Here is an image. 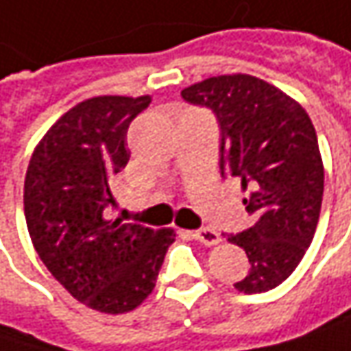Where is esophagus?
Returning <instances> with one entry per match:
<instances>
[{
  "label": "esophagus",
  "mask_w": 351,
  "mask_h": 351,
  "mask_svg": "<svg viewBox=\"0 0 351 351\" xmlns=\"http://www.w3.org/2000/svg\"><path fill=\"white\" fill-rule=\"evenodd\" d=\"M193 238L198 240L200 244H206V246H215L220 242V234H218L217 230H213V228H202V230H196L193 232Z\"/></svg>",
  "instance_id": "34e87169"
}]
</instances>
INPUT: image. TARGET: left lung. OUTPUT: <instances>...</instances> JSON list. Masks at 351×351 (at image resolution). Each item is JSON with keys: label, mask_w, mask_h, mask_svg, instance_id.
Masks as SVG:
<instances>
[{"label": "left lung", "mask_w": 351, "mask_h": 351, "mask_svg": "<svg viewBox=\"0 0 351 351\" xmlns=\"http://www.w3.org/2000/svg\"><path fill=\"white\" fill-rule=\"evenodd\" d=\"M189 103L218 117L220 171L242 180L252 226L228 238L244 248L250 272L234 284L244 294L288 278L316 232L324 162L316 129L296 99L246 73L218 75L182 89Z\"/></svg>", "instance_id": "1"}]
</instances>
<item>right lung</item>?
Listing matches in <instances>:
<instances>
[{"label":"right lung","mask_w":351,"mask_h":351,"mask_svg":"<svg viewBox=\"0 0 351 351\" xmlns=\"http://www.w3.org/2000/svg\"><path fill=\"white\" fill-rule=\"evenodd\" d=\"M151 95H99L63 113L33 149L23 184L25 222L41 262L73 298L125 314L155 288L173 228L107 217L111 184L129 162L127 129Z\"/></svg>","instance_id":"obj_1"}]
</instances>
